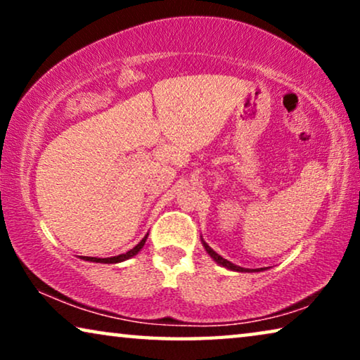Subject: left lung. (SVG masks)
<instances>
[{"instance_id": "obj_1", "label": "left lung", "mask_w": 360, "mask_h": 360, "mask_svg": "<svg viewBox=\"0 0 360 360\" xmlns=\"http://www.w3.org/2000/svg\"><path fill=\"white\" fill-rule=\"evenodd\" d=\"M203 245H205V249H206V252L210 254V257L214 260V262H218L219 265H223V267H226V269H231V270H234V272H260V270H264V269H252V270H249V269H243V267H238V265H234L233 262H229V260H226V259H223L221 257L219 254H216L213 249L210 248L208 244L205 243L203 240Z\"/></svg>"}]
</instances>
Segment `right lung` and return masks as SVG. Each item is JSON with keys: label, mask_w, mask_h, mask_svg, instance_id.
Instances as JSON below:
<instances>
[{"label": "right lung", "mask_w": 360, "mask_h": 360, "mask_svg": "<svg viewBox=\"0 0 360 360\" xmlns=\"http://www.w3.org/2000/svg\"><path fill=\"white\" fill-rule=\"evenodd\" d=\"M147 236L149 234H146V238L141 240L139 244L136 245V248H132L131 250H127L126 254H121V255H115V257H106V259H100V257H82L83 260H90V262H100V264H117V262H122V260H126V259H131V257H134V255L139 252V250L144 248V244H146V239H147Z\"/></svg>", "instance_id": "obj_1"}]
</instances>
